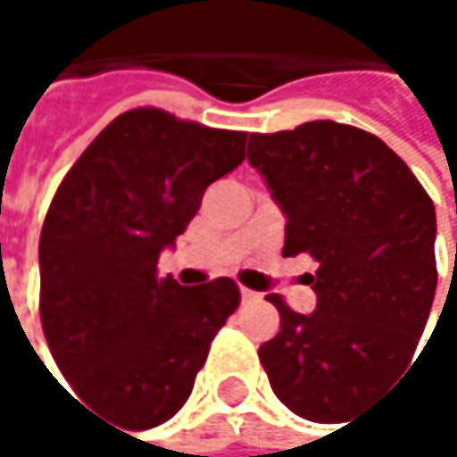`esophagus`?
I'll use <instances>...</instances> for the list:
<instances>
[{
  "instance_id": "obj_1",
  "label": "esophagus",
  "mask_w": 457,
  "mask_h": 457,
  "mask_svg": "<svg viewBox=\"0 0 457 457\" xmlns=\"http://www.w3.org/2000/svg\"><path fill=\"white\" fill-rule=\"evenodd\" d=\"M240 299L248 304V302H262V294H256V291H251V288H240Z\"/></svg>"
}]
</instances>
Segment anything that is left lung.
I'll list each match as a JSON object with an SVG mask.
<instances>
[{"mask_svg":"<svg viewBox=\"0 0 457 457\" xmlns=\"http://www.w3.org/2000/svg\"><path fill=\"white\" fill-rule=\"evenodd\" d=\"M248 163L286 214L283 256L318 262L315 312L267 296L280 330L259 360L288 411L330 423L411 365L436 291L434 204L384 139L336 121L251 135Z\"/></svg>","mask_w":457,"mask_h":457,"instance_id":"8db88e82","label":"left lung"}]
</instances>
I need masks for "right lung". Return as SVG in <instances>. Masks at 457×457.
<instances>
[{
	"label": "right lung",
	"mask_w": 457,
	"mask_h": 457,
	"mask_svg": "<svg viewBox=\"0 0 457 457\" xmlns=\"http://www.w3.org/2000/svg\"><path fill=\"white\" fill-rule=\"evenodd\" d=\"M245 132L158 108L113 119L60 182L42 237V328L76 395L124 428L179 411L212 338L237 310L229 278L185 288L158 278L212 182L245 158Z\"/></svg>",
	"instance_id": "1"
}]
</instances>
